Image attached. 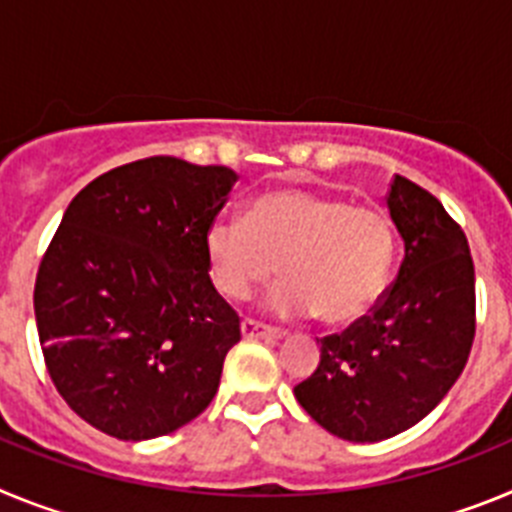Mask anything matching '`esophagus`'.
Returning a JSON list of instances; mask_svg holds the SVG:
<instances>
[{"label": "esophagus", "instance_id": "esophagus-1", "mask_svg": "<svg viewBox=\"0 0 512 512\" xmlns=\"http://www.w3.org/2000/svg\"><path fill=\"white\" fill-rule=\"evenodd\" d=\"M241 333L243 338H248V341H253V338H279L277 328H271V325L259 323V320H251V318L243 320Z\"/></svg>", "mask_w": 512, "mask_h": 512}]
</instances>
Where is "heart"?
Listing matches in <instances>:
<instances>
[{"instance_id":"heart-1","label":"heart","mask_w":512,"mask_h":512,"mask_svg":"<svg viewBox=\"0 0 512 512\" xmlns=\"http://www.w3.org/2000/svg\"><path fill=\"white\" fill-rule=\"evenodd\" d=\"M395 251L390 217L341 197L274 189L248 205L246 217H215L205 259L215 289L246 300L274 277L271 310L310 315L328 325L354 323L382 295Z\"/></svg>"}]
</instances>
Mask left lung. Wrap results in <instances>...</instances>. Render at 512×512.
I'll use <instances>...</instances> for the list:
<instances>
[{"mask_svg":"<svg viewBox=\"0 0 512 512\" xmlns=\"http://www.w3.org/2000/svg\"><path fill=\"white\" fill-rule=\"evenodd\" d=\"M405 241L397 279L369 315L320 338L318 369L295 387L333 436L374 443L408 431L464 372L477 328L467 235L428 189L395 176L387 192Z\"/></svg>","mask_w":512,"mask_h":512,"instance_id":"1","label":"left lung"}]
</instances>
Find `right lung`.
<instances>
[{
    "instance_id": "add662e5",
    "label": "right lung",
    "mask_w": 512,
    "mask_h": 512,
    "mask_svg": "<svg viewBox=\"0 0 512 512\" xmlns=\"http://www.w3.org/2000/svg\"><path fill=\"white\" fill-rule=\"evenodd\" d=\"M238 182L174 156L76 194L35 277L45 369L79 418L120 441L166 436L212 402L238 312L207 274L205 233Z\"/></svg>"
}]
</instances>
